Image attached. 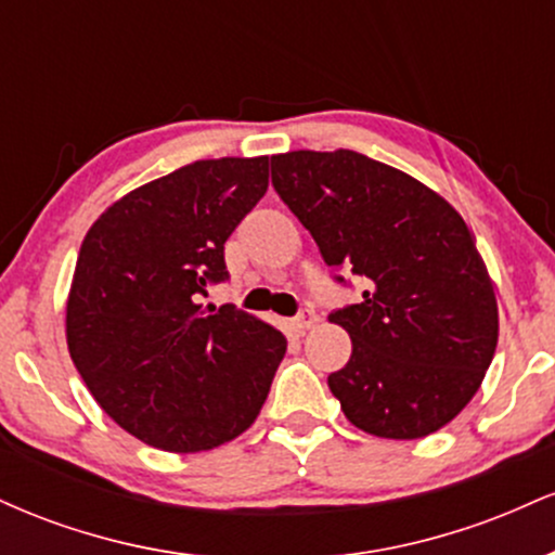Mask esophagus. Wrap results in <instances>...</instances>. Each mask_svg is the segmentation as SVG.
<instances>
[{
	"mask_svg": "<svg viewBox=\"0 0 555 555\" xmlns=\"http://www.w3.org/2000/svg\"><path fill=\"white\" fill-rule=\"evenodd\" d=\"M318 323V315L313 313V310H302L297 318H292L289 321V328L295 331V334H305L308 328H313Z\"/></svg>",
	"mask_w": 555,
	"mask_h": 555,
	"instance_id": "34e87169",
	"label": "esophagus"
}]
</instances>
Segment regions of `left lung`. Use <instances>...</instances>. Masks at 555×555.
Returning a JSON list of instances; mask_svg holds the SVG:
<instances>
[{
  "label": "left lung",
  "mask_w": 555,
  "mask_h": 555,
  "mask_svg": "<svg viewBox=\"0 0 555 555\" xmlns=\"http://www.w3.org/2000/svg\"><path fill=\"white\" fill-rule=\"evenodd\" d=\"M271 180L334 273L365 276L331 323L352 339L328 388L354 428L415 441L473 401L499 344V302L464 219L428 184L358 151L271 156Z\"/></svg>",
  "instance_id": "left-lung-1"
}]
</instances>
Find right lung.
Wrapping results in <instances>:
<instances>
[{
  "instance_id": "obj_1",
  "label": "right lung",
  "mask_w": 555,
  "mask_h": 555,
  "mask_svg": "<svg viewBox=\"0 0 555 555\" xmlns=\"http://www.w3.org/2000/svg\"><path fill=\"white\" fill-rule=\"evenodd\" d=\"M269 190V156L208 158L114 201L82 240L67 349L119 428L171 454L211 451L260 415L286 339L197 302L227 279L224 242Z\"/></svg>"
}]
</instances>
